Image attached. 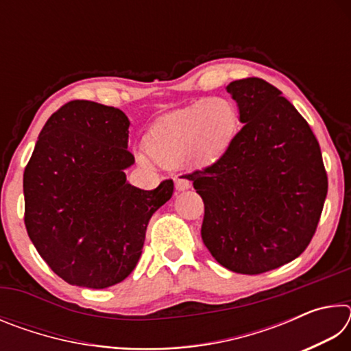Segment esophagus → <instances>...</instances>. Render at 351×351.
Segmentation results:
<instances>
[{
    "instance_id": "1",
    "label": "esophagus",
    "mask_w": 351,
    "mask_h": 351,
    "mask_svg": "<svg viewBox=\"0 0 351 351\" xmlns=\"http://www.w3.org/2000/svg\"><path fill=\"white\" fill-rule=\"evenodd\" d=\"M175 187H176V190H187L190 187V181L187 180L186 176L178 175L175 178Z\"/></svg>"
}]
</instances>
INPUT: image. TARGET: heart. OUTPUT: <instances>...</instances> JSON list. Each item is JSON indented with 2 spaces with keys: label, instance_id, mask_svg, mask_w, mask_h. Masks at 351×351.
<instances>
[{
  "label": "heart",
  "instance_id": "heart-1",
  "mask_svg": "<svg viewBox=\"0 0 351 351\" xmlns=\"http://www.w3.org/2000/svg\"><path fill=\"white\" fill-rule=\"evenodd\" d=\"M237 121L235 105L218 96L171 111L148 130L145 148L151 156L139 153V162L178 167L182 162L203 165L215 161L232 141Z\"/></svg>",
  "mask_w": 351,
  "mask_h": 351
}]
</instances>
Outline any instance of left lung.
Segmentation results:
<instances>
[{"label":"left lung","mask_w":351,"mask_h":351,"mask_svg":"<svg viewBox=\"0 0 351 351\" xmlns=\"http://www.w3.org/2000/svg\"><path fill=\"white\" fill-rule=\"evenodd\" d=\"M243 128L215 162L187 173L204 201L201 237L219 265L263 274L316 234L328 192L319 142L294 105L257 77L228 85Z\"/></svg>","instance_id":"left-lung-1"}]
</instances>
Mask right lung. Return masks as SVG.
Returning a JSON list of instances; mask_svg holds the SVG:
<instances>
[{
	"mask_svg": "<svg viewBox=\"0 0 351 351\" xmlns=\"http://www.w3.org/2000/svg\"><path fill=\"white\" fill-rule=\"evenodd\" d=\"M123 112L71 100L45 123L25 169V224L47 266L69 285L104 289L138 265L148 221L173 181L142 190L127 182L134 162Z\"/></svg>",
	"mask_w": 351,
	"mask_h": 351,
	"instance_id": "add662e5",
	"label": "right lung"
}]
</instances>
